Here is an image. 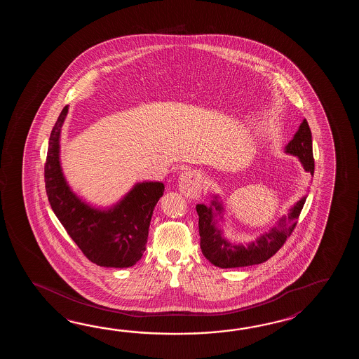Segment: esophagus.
I'll return each mask as SVG.
<instances>
[{
    "mask_svg": "<svg viewBox=\"0 0 359 359\" xmlns=\"http://www.w3.org/2000/svg\"><path fill=\"white\" fill-rule=\"evenodd\" d=\"M178 189L187 198H198L201 194V175L198 170L187 169L178 177Z\"/></svg>",
    "mask_w": 359,
    "mask_h": 359,
    "instance_id": "esophagus-1",
    "label": "esophagus"
}]
</instances>
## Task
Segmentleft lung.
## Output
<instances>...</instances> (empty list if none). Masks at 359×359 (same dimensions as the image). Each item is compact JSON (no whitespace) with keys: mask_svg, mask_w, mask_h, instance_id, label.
I'll return each mask as SVG.
<instances>
[{"mask_svg":"<svg viewBox=\"0 0 359 359\" xmlns=\"http://www.w3.org/2000/svg\"><path fill=\"white\" fill-rule=\"evenodd\" d=\"M285 151L298 156L305 172L314 173L313 159L312 133L306 119H303L294 138L285 147ZM304 198H300L290 209V213L283 217L278 224L260 235L255 241L249 244H232L223 237L222 229L217 226L215 215H221L223 206L214 196L212 205L204 204L196 205L198 214V233L200 248L206 259L219 268L248 267L260 264L273 257L278 252L286 238L290 236L298 223L299 215L305 203ZM215 210L217 213L214 214Z\"/></svg>","mask_w":359,"mask_h":359,"instance_id":"1","label":"left lung"}]
</instances>
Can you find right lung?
Returning <instances> with one entry per match:
<instances>
[{
	"label": "right lung",
	"instance_id": "obj_1",
	"mask_svg": "<svg viewBox=\"0 0 359 359\" xmlns=\"http://www.w3.org/2000/svg\"><path fill=\"white\" fill-rule=\"evenodd\" d=\"M68 114L64 107L48 141L45 183L47 198L69 236L100 267L135 266L145 252L154 208L163 196L161 182L137 183L110 209H97L70 190L60 165V132Z\"/></svg>",
	"mask_w": 359,
	"mask_h": 359
}]
</instances>
